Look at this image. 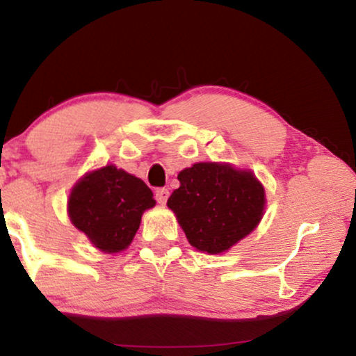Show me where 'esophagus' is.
<instances>
[{"label": "esophagus", "mask_w": 356, "mask_h": 356, "mask_svg": "<svg viewBox=\"0 0 356 356\" xmlns=\"http://www.w3.org/2000/svg\"><path fill=\"white\" fill-rule=\"evenodd\" d=\"M167 199H169V191L165 187H161V189L155 191V201L159 204H165Z\"/></svg>", "instance_id": "1"}]
</instances>
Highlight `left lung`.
Here are the masks:
<instances>
[{
    "label": "left lung",
    "instance_id": "8db88e82",
    "mask_svg": "<svg viewBox=\"0 0 356 356\" xmlns=\"http://www.w3.org/2000/svg\"><path fill=\"white\" fill-rule=\"evenodd\" d=\"M181 187L167 206L195 249L209 254L227 251L263 218L264 189L248 170L199 162L177 175Z\"/></svg>",
    "mask_w": 356,
    "mask_h": 356
}]
</instances>
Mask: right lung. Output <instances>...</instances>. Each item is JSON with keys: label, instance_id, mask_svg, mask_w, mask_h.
<instances>
[{"label": "right lung", "instance_id": "obj_1", "mask_svg": "<svg viewBox=\"0 0 356 356\" xmlns=\"http://www.w3.org/2000/svg\"><path fill=\"white\" fill-rule=\"evenodd\" d=\"M155 206L144 181L115 165L85 175L73 187L68 214L95 248L118 252L132 243L145 209Z\"/></svg>", "mask_w": 356, "mask_h": 356}]
</instances>
